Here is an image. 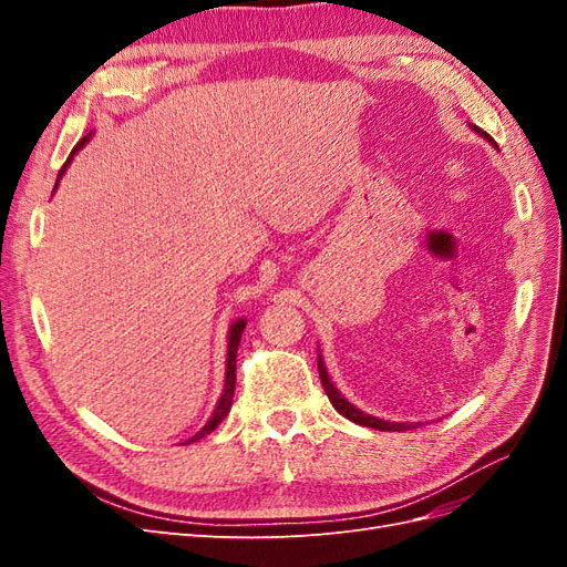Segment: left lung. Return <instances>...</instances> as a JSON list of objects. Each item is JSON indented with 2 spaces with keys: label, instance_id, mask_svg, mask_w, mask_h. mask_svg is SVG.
Here are the masks:
<instances>
[{
  "label": "left lung",
  "instance_id": "8db88e82",
  "mask_svg": "<svg viewBox=\"0 0 567 567\" xmlns=\"http://www.w3.org/2000/svg\"><path fill=\"white\" fill-rule=\"evenodd\" d=\"M480 136H485V140L489 142V144H494V140L492 136L487 134V132H483L480 127H475V125H471ZM317 367H319V379H321V385H323V390H326V394H329V400H331V404L336 406V411L338 414H342L346 419H350L352 423H359V425H367V427H375V431H388V433H402V431H411V427H416L419 423H394V421H383V419H375V416H371V414H364L362 409H357L354 404H350L346 398H342V394L336 390V385L331 383V379H329V373H326V367H323V359H321V354L317 357Z\"/></svg>",
  "mask_w": 567,
  "mask_h": 567
}]
</instances>
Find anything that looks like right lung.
Listing matches in <instances>:
<instances>
[{"label":"right lung","instance_id":"add662e5","mask_svg":"<svg viewBox=\"0 0 567 567\" xmlns=\"http://www.w3.org/2000/svg\"><path fill=\"white\" fill-rule=\"evenodd\" d=\"M90 136L92 134H87V136H82V140L78 142V146L71 151V156H68V161L63 163V167H61V173H59V177H56V186H59V182H61V175L65 173V167L71 165V161H73V156L75 153L90 142ZM54 186V188H56ZM244 329H246V319H236L234 323H231V329H229V336H227V373H225V390H221V398H219V402H217V406H215V411H213V416H210V421L205 423L200 431L188 440V442H196V440H200V437H205L208 433H213L215 427L225 421V416L229 414V409H231V402H234V388H236V352H238V342H241V333H244Z\"/></svg>","mask_w":567,"mask_h":567}]
</instances>
